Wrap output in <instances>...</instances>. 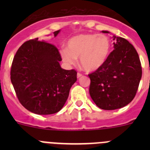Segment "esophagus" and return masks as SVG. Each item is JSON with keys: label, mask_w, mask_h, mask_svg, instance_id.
I'll return each instance as SVG.
<instances>
[{"label": "esophagus", "mask_w": 150, "mask_h": 150, "mask_svg": "<svg viewBox=\"0 0 150 150\" xmlns=\"http://www.w3.org/2000/svg\"><path fill=\"white\" fill-rule=\"evenodd\" d=\"M77 76H78V78H81V77H83V75L81 73H80V72H78V75H77Z\"/></svg>", "instance_id": "esophagus-1"}]
</instances>
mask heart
Masks as SVG:
<instances>
[{
	"label": "heart",
	"instance_id": "heart-1",
	"mask_svg": "<svg viewBox=\"0 0 150 150\" xmlns=\"http://www.w3.org/2000/svg\"><path fill=\"white\" fill-rule=\"evenodd\" d=\"M111 49V43L103 34L77 35L67 40L66 49L61 51L63 61L74 64L80 58L81 67L87 72L97 70L107 62Z\"/></svg>",
	"mask_w": 150,
	"mask_h": 150
}]
</instances>
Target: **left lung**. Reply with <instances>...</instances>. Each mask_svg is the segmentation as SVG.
I'll return each instance as SVG.
<instances>
[{
	"instance_id": "left-lung-1",
	"label": "left lung",
	"mask_w": 150,
	"mask_h": 150,
	"mask_svg": "<svg viewBox=\"0 0 150 150\" xmlns=\"http://www.w3.org/2000/svg\"><path fill=\"white\" fill-rule=\"evenodd\" d=\"M109 33L107 31H102ZM114 50L102 67L88 74L89 93L102 110L121 108L134 99L142 78L139 57L125 38L113 36Z\"/></svg>"
}]
</instances>
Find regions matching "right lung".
I'll use <instances>...</instances> for the list:
<instances>
[{
    "mask_svg": "<svg viewBox=\"0 0 150 150\" xmlns=\"http://www.w3.org/2000/svg\"><path fill=\"white\" fill-rule=\"evenodd\" d=\"M59 33L54 32V36ZM60 61L58 48L38 38L25 42L16 51L11 67V81L19 102L29 111L51 115L64 105L77 81V72L62 69Z\"/></svg>",
    "mask_w": 150,
    "mask_h": 150,
    "instance_id": "obj_1",
    "label": "right lung"
}]
</instances>
